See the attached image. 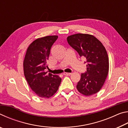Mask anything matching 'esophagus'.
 I'll return each instance as SVG.
<instances>
[{"label": "esophagus", "instance_id": "esophagus-1", "mask_svg": "<svg viewBox=\"0 0 128 128\" xmlns=\"http://www.w3.org/2000/svg\"><path fill=\"white\" fill-rule=\"evenodd\" d=\"M63 74H64V76H70L71 74H72V73H66V72H64V73H63Z\"/></svg>", "mask_w": 128, "mask_h": 128}]
</instances>
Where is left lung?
Returning <instances> with one entry per match:
<instances>
[{
	"instance_id": "obj_1",
	"label": "left lung",
	"mask_w": 128,
	"mask_h": 128,
	"mask_svg": "<svg viewBox=\"0 0 128 128\" xmlns=\"http://www.w3.org/2000/svg\"><path fill=\"white\" fill-rule=\"evenodd\" d=\"M66 40L81 57L85 58L87 63V71L81 74L77 89L85 96L96 94L102 88L109 71V59L105 47L91 34H75Z\"/></svg>"
}]
</instances>
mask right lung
I'll return each instance as SVG.
<instances>
[{"mask_svg": "<svg viewBox=\"0 0 128 128\" xmlns=\"http://www.w3.org/2000/svg\"><path fill=\"white\" fill-rule=\"evenodd\" d=\"M58 38L50 36L39 38L29 45L23 62L24 72L32 90L40 98H49L55 94L61 84L59 76L44 71L52 46Z\"/></svg>", "mask_w": 128, "mask_h": 128, "instance_id": "1", "label": "right lung"}]
</instances>
